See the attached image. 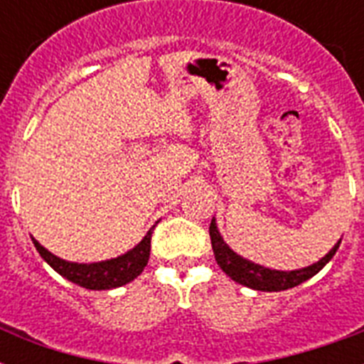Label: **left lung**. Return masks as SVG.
I'll use <instances>...</instances> for the list:
<instances>
[{"instance_id": "obj_1", "label": "left lung", "mask_w": 364, "mask_h": 364, "mask_svg": "<svg viewBox=\"0 0 364 364\" xmlns=\"http://www.w3.org/2000/svg\"><path fill=\"white\" fill-rule=\"evenodd\" d=\"M210 238H211V247H213V255H215L217 264L221 266V270L227 274L228 277H232L236 283H242L245 287L257 289V291H285V289L296 287L300 283H304L306 279H310L311 276H316L317 272L321 270L323 266L327 264L328 260L333 259L336 249L340 247V240L319 262L302 268V270H293V272H279V270H270L264 266L255 264L249 260L242 259L240 255H236L232 249L228 247L227 243L223 242L221 234L215 227V219H211L210 225Z\"/></svg>"}]
</instances>
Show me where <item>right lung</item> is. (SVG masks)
Masks as SVG:
<instances>
[{"label":"right lung","mask_w":364,"mask_h":364,"mask_svg":"<svg viewBox=\"0 0 364 364\" xmlns=\"http://www.w3.org/2000/svg\"><path fill=\"white\" fill-rule=\"evenodd\" d=\"M153 228L149 230L147 236L137 243L136 247L126 255L117 257V259L104 260V262H94V264H77V262H68V260L58 259L56 255L48 253L47 249L36 240H33V245H36L43 259L50 264V268L58 272L60 276L85 289L102 291V289L121 287V285L130 283L134 277L141 274L143 268L149 262Z\"/></svg>","instance_id":"add662e5"}]
</instances>
